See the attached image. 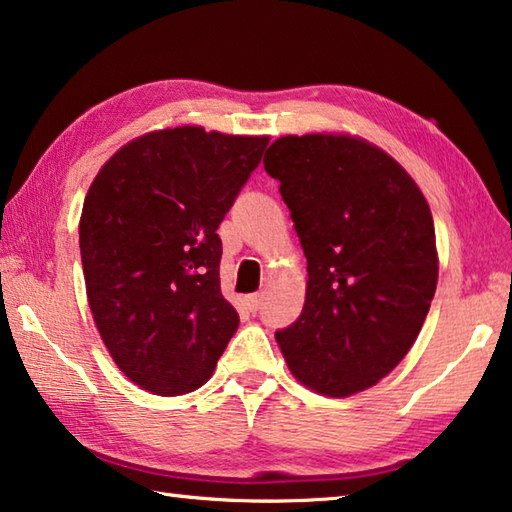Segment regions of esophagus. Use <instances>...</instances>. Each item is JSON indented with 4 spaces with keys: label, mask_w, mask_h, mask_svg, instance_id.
I'll return each instance as SVG.
<instances>
[{
    "label": "esophagus",
    "mask_w": 512,
    "mask_h": 512,
    "mask_svg": "<svg viewBox=\"0 0 512 512\" xmlns=\"http://www.w3.org/2000/svg\"><path fill=\"white\" fill-rule=\"evenodd\" d=\"M262 300H264L262 293H250V296L244 298V305H246L248 311H253V314H255V311L262 307Z\"/></svg>",
    "instance_id": "1"
}]
</instances>
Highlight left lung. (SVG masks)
I'll return each instance as SVG.
<instances>
[{
  "label": "left lung",
  "instance_id": "obj_1",
  "mask_svg": "<svg viewBox=\"0 0 512 512\" xmlns=\"http://www.w3.org/2000/svg\"><path fill=\"white\" fill-rule=\"evenodd\" d=\"M264 169L307 257L305 307L275 341L302 386L357 395L406 357L429 314L438 250L427 198L400 162L348 133L284 135Z\"/></svg>",
  "mask_w": 512,
  "mask_h": 512
}]
</instances>
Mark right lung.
Listing matches in <instances>:
<instances>
[{
	"label": "right lung",
	"mask_w": 512,
	"mask_h": 512,
	"mask_svg": "<svg viewBox=\"0 0 512 512\" xmlns=\"http://www.w3.org/2000/svg\"><path fill=\"white\" fill-rule=\"evenodd\" d=\"M266 144L162 128L121 146L92 180L79 223L88 302L112 361L144 391L201 388L237 332L216 230Z\"/></svg>",
	"instance_id": "obj_1"
}]
</instances>
